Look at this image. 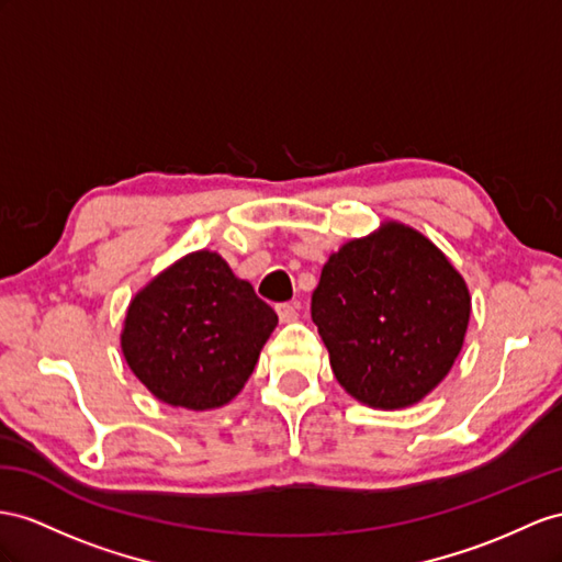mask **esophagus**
<instances>
[{"mask_svg": "<svg viewBox=\"0 0 562 562\" xmlns=\"http://www.w3.org/2000/svg\"><path fill=\"white\" fill-rule=\"evenodd\" d=\"M278 315L282 323H294L299 318V304H278Z\"/></svg>", "mask_w": 562, "mask_h": 562, "instance_id": "1", "label": "esophagus"}]
</instances>
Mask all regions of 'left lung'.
<instances>
[{
  "label": "left lung",
  "instance_id": "left-lung-1",
  "mask_svg": "<svg viewBox=\"0 0 562 562\" xmlns=\"http://www.w3.org/2000/svg\"><path fill=\"white\" fill-rule=\"evenodd\" d=\"M311 315L344 390L394 411L418 404L449 375L463 349L470 292L435 244L390 221L327 258Z\"/></svg>",
  "mask_w": 562,
  "mask_h": 562
}]
</instances>
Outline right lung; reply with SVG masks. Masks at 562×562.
Returning <instances> with one entry per match:
<instances>
[{"label":"right lung","mask_w":562,"mask_h":562,"mask_svg":"<svg viewBox=\"0 0 562 562\" xmlns=\"http://www.w3.org/2000/svg\"><path fill=\"white\" fill-rule=\"evenodd\" d=\"M278 315L215 251H194L135 294L121 349L135 378L168 406L229 404L256 368Z\"/></svg>","instance_id":"right-lung-1"}]
</instances>
